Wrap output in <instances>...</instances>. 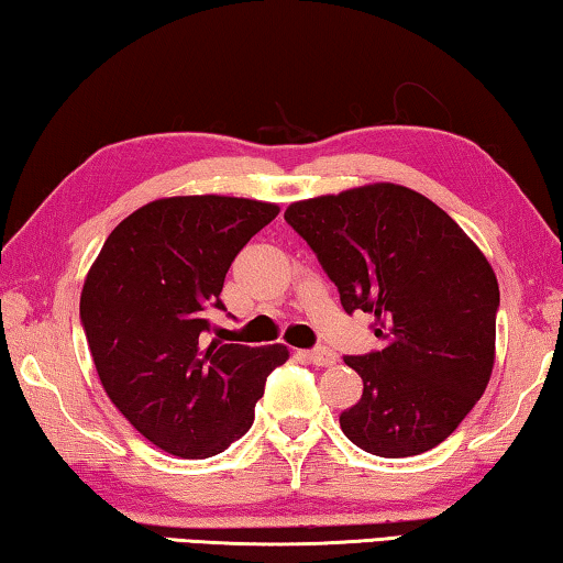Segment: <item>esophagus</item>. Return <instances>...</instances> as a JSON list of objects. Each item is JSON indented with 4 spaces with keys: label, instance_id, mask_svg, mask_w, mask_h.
<instances>
[{
    "label": "esophagus",
    "instance_id": "1",
    "mask_svg": "<svg viewBox=\"0 0 563 563\" xmlns=\"http://www.w3.org/2000/svg\"><path fill=\"white\" fill-rule=\"evenodd\" d=\"M309 358H311V364H317V366H334L336 364V354L331 352V349H327V346L311 349Z\"/></svg>",
    "mask_w": 563,
    "mask_h": 563
}]
</instances>
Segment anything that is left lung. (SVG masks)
<instances>
[{
  "instance_id": "8db88e82",
  "label": "left lung",
  "mask_w": 563,
  "mask_h": 563,
  "mask_svg": "<svg viewBox=\"0 0 563 563\" xmlns=\"http://www.w3.org/2000/svg\"><path fill=\"white\" fill-rule=\"evenodd\" d=\"M336 284L374 317L379 352L344 356L364 394L339 423L384 459L439 446L482 399L496 354L499 282L444 209L401 184H366L284 211Z\"/></svg>"
}]
</instances>
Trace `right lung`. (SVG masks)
Instances as JSON below:
<instances>
[{
  "mask_svg": "<svg viewBox=\"0 0 563 563\" xmlns=\"http://www.w3.org/2000/svg\"><path fill=\"white\" fill-rule=\"evenodd\" d=\"M279 214L242 197H167L107 236L79 299L99 382L126 421L167 454L207 459L244 437L284 344L209 339L224 276Z\"/></svg>",
  "mask_w": 563,
  "mask_h": 563,
  "instance_id": "add662e5",
  "label": "right lung"
}]
</instances>
